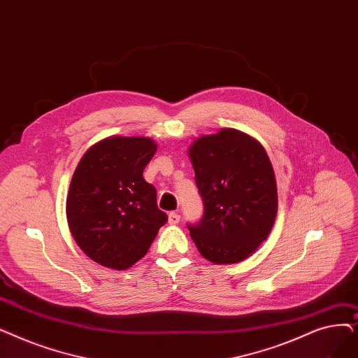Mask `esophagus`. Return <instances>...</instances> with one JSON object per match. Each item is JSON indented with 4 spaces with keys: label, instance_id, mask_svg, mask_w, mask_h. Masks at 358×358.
<instances>
[{
    "label": "esophagus",
    "instance_id": "esophagus-1",
    "mask_svg": "<svg viewBox=\"0 0 358 358\" xmlns=\"http://www.w3.org/2000/svg\"><path fill=\"white\" fill-rule=\"evenodd\" d=\"M180 217H181V216H180L177 212H171L169 216H168V222H169L171 225H176V224L180 222Z\"/></svg>",
    "mask_w": 358,
    "mask_h": 358
}]
</instances>
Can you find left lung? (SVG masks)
<instances>
[{
	"mask_svg": "<svg viewBox=\"0 0 358 358\" xmlns=\"http://www.w3.org/2000/svg\"><path fill=\"white\" fill-rule=\"evenodd\" d=\"M203 215L187 224L200 255L237 263L265 241L278 210L276 181L265 149L250 136L224 129L190 146Z\"/></svg>",
	"mask_w": 358,
	"mask_h": 358,
	"instance_id": "obj_1",
	"label": "left lung"
}]
</instances>
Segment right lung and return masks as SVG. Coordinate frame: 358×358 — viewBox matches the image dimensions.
Returning <instances> with one entry per match:
<instances>
[{
  "mask_svg": "<svg viewBox=\"0 0 358 358\" xmlns=\"http://www.w3.org/2000/svg\"><path fill=\"white\" fill-rule=\"evenodd\" d=\"M157 152L146 137H108L77 165L67 196V221L82 250L96 263L127 269L149 250L168 216L143 171Z\"/></svg>",
  "mask_w": 358,
  "mask_h": 358,
  "instance_id": "add662e5",
  "label": "right lung"
}]
</instances>
